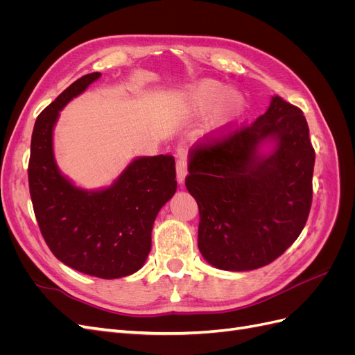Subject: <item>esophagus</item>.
<instances>
[{
    "label": "esophagus",
    "mask_w": 355,
    "mask_h": 355,
    "mask_svg": "<svg viewBox=\"0 0 355 355\" xmlns=\"http://www.w3.org/2000/svg\"><path fill=\"white\" fill-rule=\"evenodd\" d=\"M176 173H178V180L179 184L185 180L188 175V161L185 155H179L176 159Z\"/></svg>",
    "instance_id": "34e87169"
}]
</instances>
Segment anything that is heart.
<instances>
[{"label": "heart", "mask_w": 355, "mask_h": 355, "mask_svg": "<svg viewBox=\"0 0 355 355\" xmlns=\"http://www.w3.org/2000/svg\"><path fill=\"white\" fill-rule=\"evenodd\" d=\"M188 102L198 111H209L220 105L223 114L230 120L240 116L244 111L243 96L230 92L228 85L218 80H202L192 85L188 93Z\"/></svg>", "instance_id": "1"}]
</instances>
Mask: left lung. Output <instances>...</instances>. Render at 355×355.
Wrapping results in <instances>:
<instances>
[{
  "instance_id": "obj_1",
  "label": "left lung",
  "mask_w": 355,
  "mask_h": 355,
  "mask_svg": "<svg viewBox=\"0 0 355 355\" xmlns=\"http://www.w3.org/2000/svg\"><path fill=\"white\" fill-rule=\"evenodd\" d=\"M189 151L187 189L200 211L198 249L225 271H250L282 256L313 202L315 153L297 106L272 96L250 125L206 136ZM276 142L270 156L259 146Z\"/></svg>"
}]
</instances>
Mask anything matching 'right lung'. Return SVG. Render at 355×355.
<instances>
[{
  "label": "right lung",
  "mask_w": 355,
  "mask_h": 355,
  "mask_svg": "<svg viewBox=\"0 0 355 355\" xmlns=\"http://www.w3.org/2000/svg\"><path fill=\"white\" fill-rule=\"evenodd\" d=\"M101 75L92 72L73 81L37 116L28 180L38 227L51 253L72 270L111 280L141 270L151 250L154 220L178 184L171 155L139 157L101 191L77 188L60 173L53 155L59 111Z\"/></svg>",
  "instance_id": "right-lung-1"
}]
</instances>
